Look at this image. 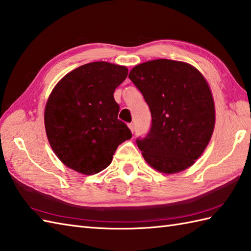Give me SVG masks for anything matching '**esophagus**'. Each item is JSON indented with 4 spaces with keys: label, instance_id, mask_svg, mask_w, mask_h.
I'll return each mask as SVG.
<instances>
[{
    "label": "esophagus",
    "instance_id": "esophagus-1",
    "mask_svg": "<svg viewBox=\"0 0 251 251\" xmlns=\"http://www.w3.org/2000/svg\"><path fill=\"white\" fill-rule=\"evenodd\" d=\"M128 126H129V128H130L131 132H134V131H135V124H134V123H130V124H129Z\"/></svg>",
    "mask_w": 251,
    "mask_h": 251
}]
</instances>
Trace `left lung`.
Segmentation results:
<instances>
[{"instance_id": "8db88e82", "label": "left lung", "mask_w": 251, "mask_h": 251, "mask_svg": "<svg viewBox=\"0 0 251 251\" xmlns=\"http://www.w3.org/2000/svg\"><path fill=\"white\" fill-rule=\"evenodd\" d=\"M128 77L151 111L145 138H137L147 163L174 174L193 165L215 127V104L204 76L188 63L156 59L136 66Z\"/></svg>"}]
</instances>
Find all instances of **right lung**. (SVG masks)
<instances>
[{"label": "right lung", "instance_id": "obj_1", "mask_svg": "<svg viewBox=\"0 0 251 251\" xmlns=\"http://www.w3.org/2000/svg\"><path fill=\"white\" fill-rule=\"evenodd\" d=\"M128 69L97 61L78 67L56 85L47 100L44 122L50 147L76 172L94 175L109 166L117 147L131 131L117 119L114 90Z\"/></svg>", "mask_w": 251, "mask_h": 251}]
</instances>
